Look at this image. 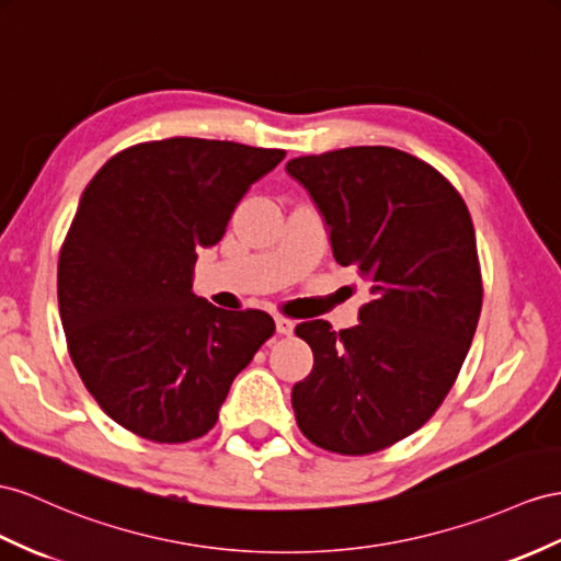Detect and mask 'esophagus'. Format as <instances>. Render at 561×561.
Instances as JSON below:
<instances>
[{
  "label": "esophagus",
  "instance_id": "34e87169",
  "mask_svg": "<svg viewBox=\"0 0 561 561\" xmlns=\"http://www.w3.org/2000/svg\"><path fill=\"white\" fill-rule=\"evenodd\" d=\"M277 322V334H282V336H291L294 334V320H289V318H277L275 320Z\"/></svg>",
  "mask_w": 561,
  "mask_h": 561
}]
</instances>
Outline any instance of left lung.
<instances>
[{
    "label": "left lung",
    "instance_id": "8db88e82",
    "mask_svg": "<svg viewBox=\"0 0 561 561\" xmlns=\"http://www.w3.org/2000/svg\"><path fill=\"white\" fill-rule=\"evenodd\" d=\"M286 172L324 215L336 263L369 282L357 327H296L314 355L291 391L298 428L329 453L383 450L440 408L477 332L483 284L471 215L436 168L391 147L298 156Z\"/></svg>",
    "mask_w": 561,
    "mask_h": 561
}]
</instances>
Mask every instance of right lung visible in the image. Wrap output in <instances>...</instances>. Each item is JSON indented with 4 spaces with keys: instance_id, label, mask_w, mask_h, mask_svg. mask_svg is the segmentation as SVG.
Returning <instances> with one entry per match:
<instances>
[{
    "instance_id": "add662e5",
    "label": "right lung",
    "mask_w": 561,
    "mask_h": 561,
    "mask_svg": "<svg viewBox=\"0 0 561 561\" xmlns=\"http://www.w3.org/2000/svg\"><path fill=\"white\" fill-rule=\"evenodd\" d=\"M286 156L170 137L116 153L84 186L59 255V312L82 383L108 417L153 443L201 438L234 377L275 334L263 310L192 291L249 186Z\"/></svg>"
}]
</instances>
